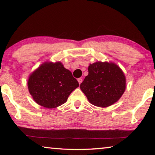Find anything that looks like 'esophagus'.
I'll list each match as a JSON object with an SVG mask.
<instances>
[{"label":"esophagus","instance_id":"esophagus-1","mask_svg":"<svg viewBox=\"0 0 155 155\" xmlns=\"http://www.w3.org/2000/svg\"><path fill=\"white\" fill-rule=\"evenodd\" d=\"M77 81H78V83H79V85L80 84L82 83V81H83V80H82V78H78L77 79Z\"/></svg>","mask_w":155,"mask_h":155}]
</instances>
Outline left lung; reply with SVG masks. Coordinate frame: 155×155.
Returning a JSON list of instances; mask_svg holds the SVG:
<instances>
[{
	"label": "left lung",
	"instance_id": "1",
	"mask_svg": "<svg viewBox=\"0 0 155 155\" xmlns=\"http://www.w3.org/2000/svg\"><path fill=\"white\" fill-rule=\"evenodd\" d=\"M80 88L91 104L104 108L121 98L126 90V77L115 63L97 61L89 65L88 75Z\"/></svg>",
	"mask_w": 155,
	"mask_h": 155
}]
</instances>
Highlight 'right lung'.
I'll return each mask as SVG.
<instances>
[{"label": "right lung", "mask_w": 155, "mask_h": 155, "mask_svg": "<svg viewBox=\"0 0 155 155\" xmlns=\"http://www.w3.org/2000/svg\"><path fill=\"white\" fill-rule=\"evenodd\" d=\"M27 85L37 104L53 109L64 104L72 91L79 85L61 62L46 61L31 73Z\"/></svg>", "instance_id": "1"}]
</instances>
